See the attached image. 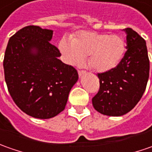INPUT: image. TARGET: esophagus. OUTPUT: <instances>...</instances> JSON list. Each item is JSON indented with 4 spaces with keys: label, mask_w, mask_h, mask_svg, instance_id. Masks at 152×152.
<instances>
[{
    "label": "esophagus",
    "mask_w": 152,
    "mask_h": 152,
    "mask_svg": "<svg viewBox=\"0 0 152 152\" xmlns=\"http://www.w3.org/2000/svg\"><path fill=\"white\" fill-rule=\"evenodd\" d=\"M86 73V71H78V75H79L80 77L83 76V75H85Z\"/></svg>",
    "instance_id": "34e87169"
}]
</instances>
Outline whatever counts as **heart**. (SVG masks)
Segmentation results:
<instances>
[{
    "label": "heart",
    "instance_id": "heart-1",
    "mask_svg": "<svg viewBox=\"0 0 152 152\" xmlns=\"http://www.w3.org/2000/svg\"><path fill=\"white\" fill-rule=\"evenodd\" d=\"M59 49L67 64L81 66L87 56L88 64L93 70L104 72L118 66L124 55L126 45L123 37L118 34L82 31L71 42L66 39L60 40Z\"/></svg>",
    "mask_w": 152,
    "mask_h": 152
}]
</instances>
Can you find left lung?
I'll use <instances>...</instances> for the list:
<instances>
[{"instance_id": "obj_1", "label": "left lung", "mask_w": 152, "mask_h": 152, "mask_svg": "<svg viewBox=\"0 0 152 152\" xmlns=\"http://www.w3.org/2000/svg\"><path fill=\"white\" fill-rule=\"evenodd\" d=\"M126 34V52L116 67L98 73L100 88L92 98L94 108L107 116H122L133 109L144 93L149 78L146 44L132 28Z\"/></svg>"}]
</instances>
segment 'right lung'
Here are the masks:
<instances>
[{
    "mask_svg": "<svg viewBox=\"0 0 152 152\" xmlns=\"http://www.w3.org/2000/svg\"><path fill=\"white\" fill-rule=\"evenodd\" d=\"M53 30L39 26L20 29L8 41L3 67L8 91L17 106L36 118L62 112L78 73L58 58L50 41Z\"/></svg>",
    "mask_w": 152,
    "mask_h": 152,
    "instance_id": "right-lung-1",
    "label": "right lung"
}]
</instances>
